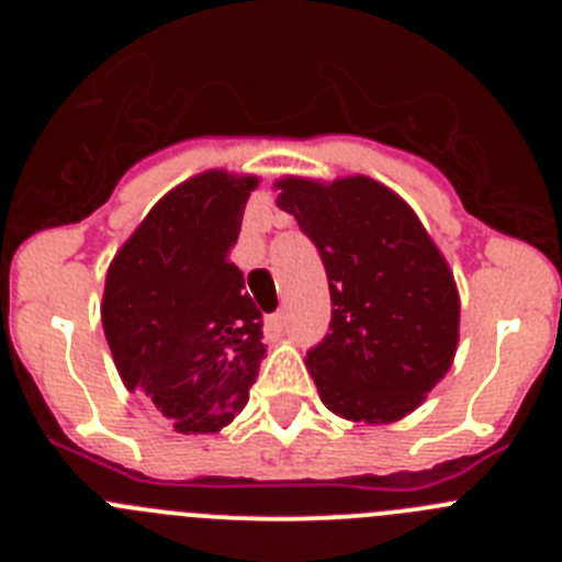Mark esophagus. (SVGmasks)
<instances>
[{
	"label": "esophagus",
	"instance_id": "34e87169",
	"mask_svg": "<svg viewBox=\"0 0 562 562\" xmlns=\"http://www.w3.org/2000/svg\"><path fill=\"white\" fill-rule=\"evenodd\" d=\"M267 329L276 331V335H281V331L286 329V312H276V315L267 317Z\"/></svg>",
	"mask_w": 562,
	"mask_h": 562
}]
</instances>
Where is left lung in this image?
<instances>
[{
	"label": "left lung",
	"mask_w": 562,
	"mask_h": 562,
	"mask_svg": "<svg viewBox=\"0 0 562 562\" xmlns=\"http://www.w3.org/2000/svg\"><path fill=\"white\" fill-rule=\"evenodd\" d=\"M329 278L331 321L306 351L329 411L351 422H396L448 374L459 342V292L416 213L369 177L317 186L278 182Z\"/></svg>",
	"instance_id": "1"
}]
</instances>
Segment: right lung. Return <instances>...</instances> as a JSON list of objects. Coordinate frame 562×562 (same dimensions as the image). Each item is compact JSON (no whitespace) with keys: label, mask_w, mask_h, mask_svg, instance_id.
Instances as JSON below:
<instances>
[{"label":"right lung","mask_w":562,"mask_h":562,"mask_svg":"<svg viewBox=\"0 0 562 562\" xmlns=\"http://www.w3.org/2000/svg\"><path fill=\"white\" fill-rule=\"evenodd\" d=\"M256 177L205 171L166 193L106 272L103 331L128 391L180 434H213L247 405L261 312L227 252Z\"/></svg>","instance_id":"1"}]
</instances>
